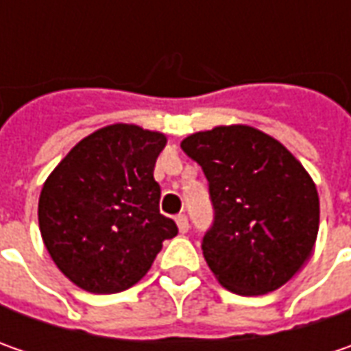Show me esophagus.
Returning a JSON list of instances; mask_svg holds the SVG:
<instances>
[{"mask_svg":"<svg viewBox=\"0 0 351 351\" xmlns=\"http://www.w3.org/2000/svg\"><path fill=\"white\" fill-rule=\"evenodd\" d=\"M176 223H178V228H180L182 234H185V232L189 230V221H187L185 215H178V217H176Z\"/></svg>","mask_w":351,"mask_h":351,"instance_id":"esophagus-1","label":"esophagus"}]
</instances>
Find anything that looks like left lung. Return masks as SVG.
I'll use <instances>...</instances> for the list:
<instances>
[{"label":"left lung","mask_w":351,"mask_h":351,"mask_svg":"<svg viewBox=\"0 0 351 351\" xmlns=\"http://www.w3.org/2000/svg\"><path fill=\"white\" fill-rule=\"evenodd\" d=\"M182 150L209 182L213 224L201 248L221 285L244 297L285 285L318 234L317 187L301 162L246 125L195 132Z\"/></svg>","instance_id":"1"}]
</instances>
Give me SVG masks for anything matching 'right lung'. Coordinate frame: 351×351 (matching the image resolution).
Listing matches in <instances>:
<instances>
[{"mask_svg": "<svg viewBox=\"0 0 351 351\" xmlns=\"http://www.w3.org/2000/svg\"><path fill=\"white\" fill-rule=\"evenodd\" d=\"M166 136L136 125H109L80 141L48 176L38 226L50 258L89 293L138 283L178 234L160 213L154 166Z\"/></svg>", "mask_w": 351, "mask_h": 351, "instance_id": "1", "label": "right lung"}]
</instances>
